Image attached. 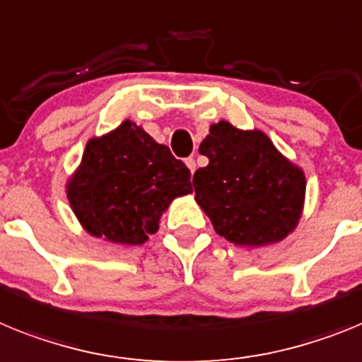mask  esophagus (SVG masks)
Returning a JSON list of instances; mask_svg holds the SVG:
<instances>
[{
  "label": "esophagus",
  "mask_w": 362,
  "mask_h": 362,
  "mask_svg": "<svg viewBox=\"0 0 362 362\" xmlns=\"http://www.w3.org/2000/svg\"><path fill=\"white\" fill-rule=\"evenodd\" d=\"M185 165H187V168H189L191 175H193V173L197 171V162H194L193 156H189V158H185Z\"/></svg>",
  "instance_id": "34e87169"
}]
</instances>
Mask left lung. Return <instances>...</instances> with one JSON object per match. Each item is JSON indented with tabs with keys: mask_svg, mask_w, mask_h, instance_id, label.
I'll return each mask as SVG.
<instances>
[{
	"mask_svg": "<svg viewBox=\"0 0 362 362\" xmlns=\"http://www.w3.org/2000/svg\"><path fill=\"white\" fill-rule=\"evenodd\" d=\"M199 151L209 163L194 173V199L220 237L238 246H264L293 231L306 180L266 134L218 122Z\"/></svg>",
	"mask_w": 362,
	"mask_h": 362,
	"instance_id": "8db88e82",
	"label": "left lung"
}]
</instances>
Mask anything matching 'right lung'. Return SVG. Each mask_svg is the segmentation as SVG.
Listing matches in <instances>:
<instances>
[{"instance_id": "1", "label": "right lung", "mask_w": 362, "mask_h": 362, "mask_svg": "<svg viewBox=\"0 0 362 362\" xmlns=\"http://www.w3.org/2000/svg\"><path fill=\"white\" fill-rule=\"evenodd\" d=\"M189 180V169L168 146L124 122L87 144L67 197L90 235L136 246L158 229L160 215L175 197L193 191Z\"/></svg>"}]
</instances>
